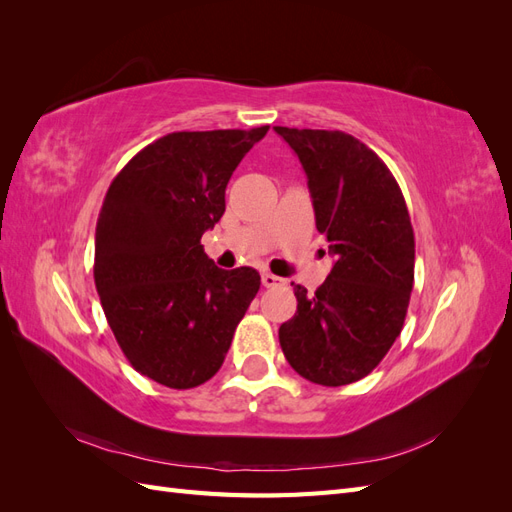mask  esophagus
<instances>
[{
  "label": "esophagus",
  "instance_id": "1",
  "mask_svg": "<svg viewBox=\"0 0 512 512\" xmlns=\"http://www.w3.org/2000/svg\"><path fill=\"white\" fill-rule=\"evenodd\" d=\"M282 282H284L282 277H277L273 273H262V286H265V288H275V286H280Z\"/></svg>",
  "mask_w": 512,
  "mask_h": 512
}]
</instances>
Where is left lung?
<instances>
[{"instance_id": "obj_1", "label": "left lung", "mask_w": 512, "mask_h": 512, "mask_svg": "<svg viewBox=\"0 0 512 512\" xmlns=\"http://www.w3.org/2000/svg\"><path fill=\"white\" fill-rule=\"evenodd\" d=\"M299 156L316 228L335 265L280 327L286 361L309 382L344 386L374 371L404 327L414 284V230L386 164L339 130L273 128Z\"/></svg>"}]
</instances>
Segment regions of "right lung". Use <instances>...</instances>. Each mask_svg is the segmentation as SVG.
Instances as JSON below:
<instances>
[{
    "label": "right lung",
    "mask_w": 512,
    "mask_h": 512,
    "mask_svg": "<svg viewBox=\"0 0 512 512\" xmlns=\"http://www.w3.org/2000/svg\"><path fill=\"white\" fill-rule=\"evenodd\" d=\"M267 130L166 134L104 196L94 262L104 316L130 365L168 389L218 374L260 288L252 267H215L200 237L220 222L232 173Z\"/></svg>",
    "instance_id": "right-lung-1"
}]
</instances>
